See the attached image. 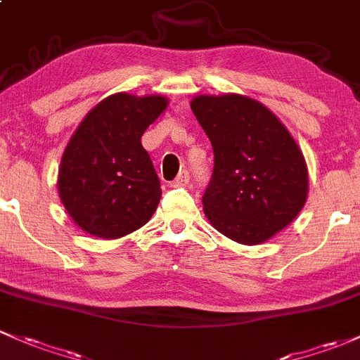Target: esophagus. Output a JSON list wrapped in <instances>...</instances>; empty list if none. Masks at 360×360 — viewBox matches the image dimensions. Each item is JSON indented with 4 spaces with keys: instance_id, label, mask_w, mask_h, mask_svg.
<instances>
[{
    "instance_id": "34e87169",
    "label": "esophagus",
    "mask_w": 360,
    "mask_h": 360,
    "mask_svg": "<svg viewBox=\"0 0 360 360\" xmlns=\"http://www.w3.org/2000/svg\"><path fill=\"white\" fill-rule=\"evenodd\" d=\"M188 180H191V175H188L187 169H184V172L179 173V176H176L175 180L169 181V185H172V187H181V185H187Z\"/></svg>"
}]
</instances>
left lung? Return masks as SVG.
<instances>
[{"instance_id": "1", "label": "left lung", "mask_w": 360, "mask_h": 360, "mask_svg": "<svg viewBox=\"0 0 360 360\" xmlns=\"http://www.w3.org/2000/svg\"><path fill=\"white\" fill-rule=\"evenodd\" d=\"M191 108L214 153L202 195L207 219L243 245L269 240L307 199L302 150L264 104L245 96H197Z\"/></svg>"}]
</instances>
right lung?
I'll return each instance as SVG.
<instances>
[{"label":"right lung","mask_w":360,"mask_h":360,"mask_svg":"<svg viewBox=\"0 0 360 360\" xmlns=\"http://www.w3.org/2000/svg\"><path fill=\"white\" fill-rule=\"evenodd\" d=\"M163 96H110L72 135L58 172L65 210L84 231L120 238L149 221L161 184L141 137L165 111Z\"/></svg>","instance_id":"right-lung-1"}]
</instances>
